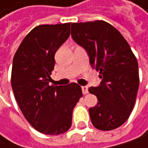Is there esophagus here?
Returning <instances> with one entry per match:
<instances>
[{
	"instance_id": "obj_1",
	"label": "esophagus",
	"mask_w": 148,
	"mask_h": 148,
	"mask_svg": "<svg viewBox=\"0 0 148 148\" xmlns=\"http://www.w3.org/2000/svg\"><path fill=\"white\" fill-rule=\"evenodd\" d=\"M82 92H83L84 94H86V93L88 92V87H87L86 86H82Z\"/></svg>"
}]
</instances>
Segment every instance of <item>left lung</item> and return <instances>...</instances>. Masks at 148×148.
Listing matches in <instances>:
<instances>
[{"label":"left lung","instance_id":"left-lung-1","mask_svg":"<svg viewBox=\"0 0 148 148\" xmlns=\"http://www.w3.org/2000/svg\"><path fill=\"white\" fill-rule=\"evenodd\" d=\"M71 37L101 74V84L89 88L98 99L89 108L92 123L101 131L121 126L132 111L139 85L138 62L128 42L104 21L71 24Z\"/></svg>","mask_w":148,"mask_h":148}]
</instances>
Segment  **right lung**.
Here are the masks:
<instances>
[{
    "mask_svg": "<svg viewBox=\"0 0 148 148\" xmlns=\"http://www.w3.org/2000/svg\"><path fill=\"white\" fill-rule=\"evenodd\" d=\"M71 23L42 25L20 44L12 64L11 86L25 119L38 132L59 135L71 126L72 111L82 97L76 83L49 86L55 55L70 37Z\"/></svg>",
    "mask_w": 148,
    "mask_h": 148,
    "instance_id": "right-lung-1",
    "label": "right lung"
}]
</instances>
